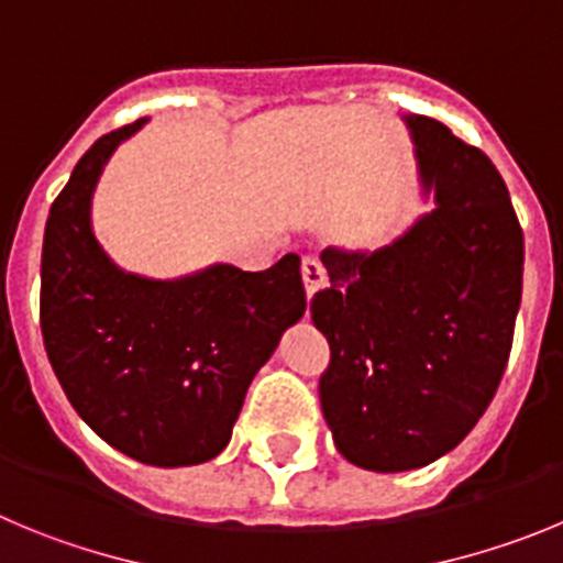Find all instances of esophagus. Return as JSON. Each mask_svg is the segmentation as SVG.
Returning a JSON list of instances; mask_svg holds the SVG:
<instances>
[{
	"instance_id": "34e87169",
	"label": "esophagus",
	"mask_w": 563,
	"mask_h": 563,
	"mask_svg": "<svg viewBox=\"0 0 563 563\" xmlns=\"http://www.w3.org/2000/svg\"><path fill=\"white\" fill-rule=\"evenodd\" d=\"M302 280H306L308 294L325 286V269H322V263L317 257H302Z\"/></svg>"
}]
</instances>
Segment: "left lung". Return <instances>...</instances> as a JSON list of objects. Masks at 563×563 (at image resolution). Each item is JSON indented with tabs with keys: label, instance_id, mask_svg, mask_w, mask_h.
Returning a JSON list of instances; mask_svg holds the SVG:
<instances>
[{
	"label": "left lung",
	"instance_id": "left-lung-1",
	"mask_svg": "<svg viewBox=\"0 0 563 563\" xmlns=\"http://www.w3.org/2000/svg\"><path fill=\"white\" fill-rule=\"evenodd\" d=\"M434 210L378 252L325 250L311 319L331 344L319 376L339 454L409 471L452 452L503 382L521 302L525 238L494 162L443 123L407 118Z\"/></svg>",
	"mask_w": 563,
	"mask_h": 563
}]
</instances>
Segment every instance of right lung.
<instances>
[{
    "instance_id": "obj_1",
    "label": "right lung",
    "mask_w": 563,
    "mask_h": 563,
    "mask_svg": "<svg viewBox=\"0 0 563 563\" xmlns=\"http://www.w3.org/2000/svg\"><path fill=\"white\" fill-rule=\"evenodd\" d=\"M145 120L80 156L49 207L42 250V336L75 412L145 465H196L224 452L257 369L306 311L300 257L263 272L219 263L181 280L125 275L89 224L111 151Z\"/></svg>"
}]
</instances>
